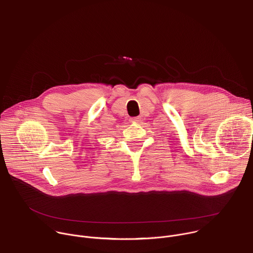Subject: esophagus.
<instances>
[{
    "mask_svg": "<svg viewBox=\"0 0 253 253\" xmlns=\"http://www.w3.org/2000/svg\"><path fill=\"white\" fill-rule=\"evenodd\" d=\"M141 119L139 117H133V118H130V121L131 122H139Z\"/></svg>",
    "mask_w": 253,
    "mask_h": 253,
    "instance_id": "obj_1",
    "label": "esophagus"
}]
</instances>
